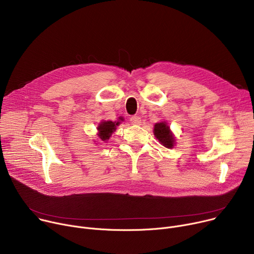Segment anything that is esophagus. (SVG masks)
Instances as JSON below:
<instances>
[{
    "label": "esophagus",
    "instance_id": "esophagus-1",
    "mask_svg": "<svg viewBox=\"0 0 254 254\" xmlns=\"http://www.w3.org/2000/svg\"><path fill=\"white\" fill-rule=\"evenodd\" d=\"M130 123L132 125H140L142 123V120L140 117H137V115H133V117L130 118Z\"/></svg>",
    "mask_w": 254,
    "mask_h": 254
}]
</instances>
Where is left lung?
<instances>
[{"label": "left lung", "instance_id": "1", "mask_svg": "<svg viewBox=\"0 0 254 254\" xmlns=\"http://www.w3.org/2000/svg\"><path fill=\"white\" fill-rule=\"evenodd\" d=\"M154 134L160 144L163 145L165 148L172 149L174 147L175 137L171 132L169 126H167L165 122L158 123L154 126Z\"/></svg>", "mask_w": 254, "mask_h": 254}]
</instances>
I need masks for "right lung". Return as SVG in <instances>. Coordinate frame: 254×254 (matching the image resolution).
Listing matches in <instances>:
<instances>
[{"instance_id": "obj_1", "label": "right lung", "mask_w": 254, "mask_h": 254, "mask_svg": "<svg viewBox=\"0 0 254 254\" xmlns=\"http://www.w3.org/2000/svg\"><path fill=\"white\" fill-rule=\"evenodd\" d=\"M119 125H120L119 122L115 123V122H111V121L100 123L99 126L97 127V129H98L97 135L99 136V139L104 142L109 140V137L111 136L112 132L115 131V129H117V127Z\"/></svg>"}]
</instances>
